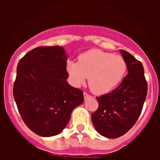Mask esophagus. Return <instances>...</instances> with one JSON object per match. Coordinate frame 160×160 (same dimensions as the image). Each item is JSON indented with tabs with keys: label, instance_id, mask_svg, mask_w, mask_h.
<instances>
[{
	"label": "esophagus",
	"instance_id": "obj_1",
	"mask_svg": "<svg viewBox=\"0 0 160 160\" xmlns=\"http://www.w3.org/2000/svg\"><path fill=\"white\" fill-rule=\"evenodd\" d=\"M83 94H84V98L85 99H87V98H91V96L90 95V94H88L87 93L84 92L83 93Z\"/></svg>",
	"mask_w": 160,
	"mask_h": 160
}]
</instances>
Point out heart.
I'll use <instances>...</instances> for the list:
<instances>
[{"label":"heart","instance_id":"1","mask_svg":"<svg viewBox=\"0 0 160 160\" xmlns=\"http://www.w3.org/2000/svg\"><path fill=\"white\" fill-rule=\"evenodd\" d=\"M67 71L73 84L80 87L88 78L89 88L94 94L111 92L121 82L127 71V64L121 56L90 49L78 57V62H68Z\"/></svg>","mask_w":160,"mask_h":160}]
</instances>
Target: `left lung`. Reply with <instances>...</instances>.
<instances>
[{"mask_svg":"<svg viewBox=\"0 0 160 160\" xmlns=\"http://www.w3.org/2000/svg\"><path fill=\"white\" fill-rule=\"evenodd\" d=\"M128 74L112 92L98 97V108L91 114L96 131L106 138H116L128 132L142 111L148 93L142 63L125 50H120Z\"/></svg>","mask_w":160,"mask_h":160,"instance_id":"1","label":"left lung"}]
</instances>
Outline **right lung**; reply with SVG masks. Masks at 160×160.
<instances>
[{
	"mask_svg": "<svg viewBox=\"0 0 160 160\" xmlns=\"http://www.w3.org/2000/svg\"><path fill=\"white\" fill-rule=\"evenodd\" d=\"M67 58L62 46H45L32 49L18 62L14 100L26 126L40 136L60 134L84 101L82 91L66 81Z\"/></svg>",
	"mask_w": 160,
	"mask_h": 160,
	"instance_id": "1",
	"label": "right lung"
}]
</instances>
